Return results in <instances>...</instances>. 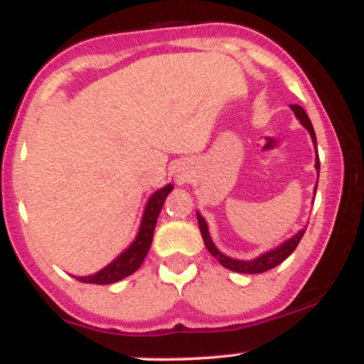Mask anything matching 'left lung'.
<instances>
[{
  "label": "left lung",
  "instance_id": "left-lung-1",
  "mask_svg": "<svg viewBox=\"0 0 364 364\" xmlns=\"http://www.w3.org/2000/svg\"><path fill=\"white\" fill-rule=\"evenodd\" d=\"M291 109L294 111L296 118L301 121V124L304 128L310 132L311 135V140L313 144H315L316 147V135H315V129H313V124L310 118H308V114L304 112V109L301 106H298V104H291ZM316 171H320V161H318V154H316V164H315ZM316 185H318V181H316ZM316 190V188H315ZM196 219H198V225H200V232H202V237H203V243H205L207 250L210 252L212 257H215L217 260L225 269L232 270V272H240V274H262V272H267V270L274 269V267H277L279 263H282L286 260L289 255L294 252L296 246L299 245V241H301V237L304 235V229H301L299 232H296L294 236L291 237V240L284 241L281 246H277L275 250H270V252L260 255V257L253 258V260H235V258L231 257H225L224 253H220L219 250L215 248V245L212 243L210 240V235H208V228H207V223L205 219H203L202 215L196 212Z\"/></svg>",
  "mask_w": 364,
  "mask_h": 364
}]
</instances>
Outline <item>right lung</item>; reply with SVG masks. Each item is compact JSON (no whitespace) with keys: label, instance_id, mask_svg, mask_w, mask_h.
I'll list each match as a JSON object with an SVG mask.
<instances>
[{"label":"right lung","instance_id":"1","mask_svg":"<svg viewBox=\"0 0 364 364\" xmlns=\"http://www.w3.org/2000/svg\"><path fill=\"white\" fill-rule=\"evenodd\" d=\"M171 191H173V185H166L164 188H161V190H157L156 193L150 196L147 207H145L144 217H141L139 235H136L135 241H133V243L129 245L114 262H111L109 265L104 267V269L99 270L97 274L87 275V277H77L78 281L87 284H112L128 277V275H132L135 270H139L141 262L147 257L150 245H152L157 217L161 214L162 205H164L166 196H168Z\"/></svg>","mask_w":364,"mask_h":364}]
</instances>
